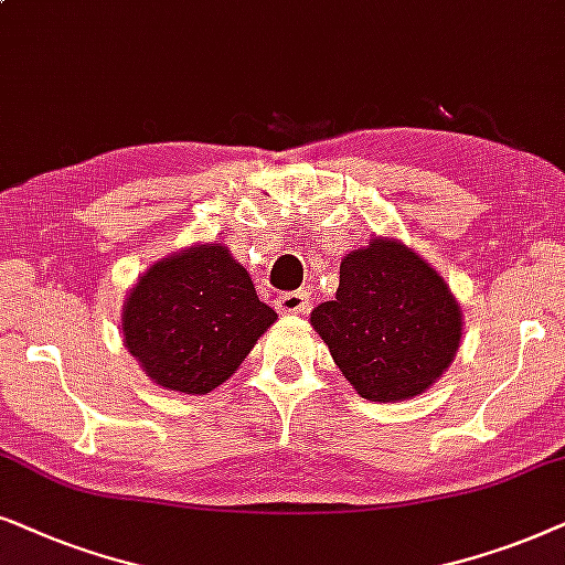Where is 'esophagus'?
Returning <instances> with one entry per match:
<instances>
[{"mask_svg": "<svg viewBox=\"0 0 565 565\" xmlns=\"http://www.w3.org/2000/svg\"><path fill=\"white\" fill-rule=\"evenodd\" d=\"M276 310L281 315H305L310 310V295L307 291H287L276 299Z\"/></svg>", "mask_w": 565, "mask_h": 565, "instance_id": "esophagus-1", "label": "esophagus"}]
</instances>
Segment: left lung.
Listing matches in <instances>:
<instances>
[{"label": "left lung", "instance_id": "left-lung-1", "mask_svg": "<svg viewBox=\"0 0 565 565\" xmlns=\"http://www.w3.org/2000/svg\"><path fill=\"white\" fill-rule=\"evenodd\" d=\"M330 356L361 397H416L452 364L462 312L447 281L393 237H374L341 260L333 302L310 315Z\"/></svg>", "mask_w": 565, "mask_h": 565}]
</instances>
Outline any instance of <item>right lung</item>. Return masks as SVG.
<instances>
[{
    "mask_svg": "<svg viewBox=\"0 0 565 565\" xmlns=\"http://www.w3.org/2000/svg\"><path fill=\"white\" fill-rule=\"evenodd\" d=\"M276 318L227 247L206 243L172 253L139 276L120 330L152 382L206 395L237 372Z\"/></svg>",
    "mask_w": 565,
    "mask_h": 565,
    "instance_id": "1",
    "label": "right lung"
}]
</instances>
